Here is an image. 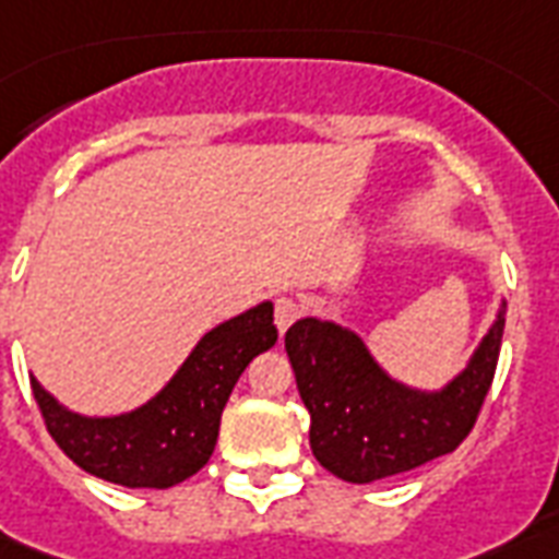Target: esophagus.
<instances>
[{
	"label": "esophagus",
	"instance_id": "obj_1",
	"mask_svg": "<svg viewBox=\"0 0 559 559\" xmlns=\"http://www.w3.org/2000/svg\"><path fill=\"white\" fill-rule=\"evenodd\" d=\"M297 318H300V306H297L292 297H280V300L274 302V323L280 332H285Z\"/></svg>",
	"mask_w": 559,
	"mask_h": 559
}]
</instances>
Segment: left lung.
Masks as SVG:
<instances>
[{"label":"left lung","instance_id":"8db88e82","mask_svg":"<svg viewBox=\"0 0 559 559\" xmlns=\"http://www.w3.org/2000/svg\"><path fill=\"white\" fill-rule=\"evenodd\" d=\"M504 306L466 367L443 388L393 379L365 338L335 320L300 318L285 332L297 391L309 408L318 464L341 481L370 484L449 455L475 426L499 365Z\"/></svg>","mask_w":559,"mask_h":559}]
</instances>
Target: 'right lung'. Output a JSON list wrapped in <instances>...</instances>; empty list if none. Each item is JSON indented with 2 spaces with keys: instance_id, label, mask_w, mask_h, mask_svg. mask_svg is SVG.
I'll return each mask as SVG.
<instances>
[{
  "instance_id": "obj_1",
  "label": "right lung",
  "mask_w": 559,
  "mask_h": 559,
  "mask_svg": "<svg viewBox=\"0 0 559 559\" xmlns=\"http://www.w3.org/2000/svg\"><path fill=\"white\" fill-rule=\"evenodd\" d=\"M274 344V302L265 300L212 326L140 408L86 417L55 400L34 376L32 391L55 443L84 473L122 487L168 490L210 461L221 411L239 376Z\"/></svg>"
}]
</instances>
